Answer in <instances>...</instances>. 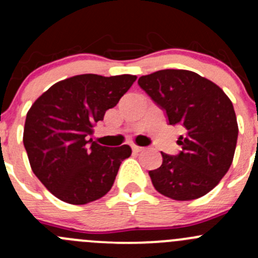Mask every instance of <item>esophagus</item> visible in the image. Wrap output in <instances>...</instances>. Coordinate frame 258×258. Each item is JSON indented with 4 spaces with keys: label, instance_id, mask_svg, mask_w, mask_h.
<instances>
[{
    "label": "esophagus",
    "instance_id": "esophagus-1",
    "mask_svg": "<svg viewBox=\"0 0 258 258\" xmlns=\"http://www.w3.org/2000/svg\"><path fill=\"white\" fill-rule=\"evenodd\" d=\"M142 150H144V147H141V146H137V145H134V146H132V151H134L135 153L141 152Z\"/></svg>",
    "mask_w": 258,
    "mask_h": 258
}]
</instances>
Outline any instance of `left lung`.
Segmentation results:
<instances>
[{"mask_svg": "<svg viewBox=\"0 0 258 258\" xmlns=\"http://www.w3.org/2000/svg\"><path fill=\"white\" fill-rule=\"evenodd\" d=\"M139 85L166 111L168 123L184 128L181 152H161L162 165L148 172L153 187L176 201L205 196L233 161L238 124L232 102L216 83L187 70H161L140 77Z\"/></svg>", "mask_w": 258, "mask_h": 258, "instance_id": "obj_1", "label": "left lung"}]
</instances>
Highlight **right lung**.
Returning a JSON list of instances; mask_svg holds the SVG:
<instances>
[{
    "mask_svg": "<svg viewBox=\"0 0 258 258\" xmlns=\"http://www.w3.org/2000/svg\"><path fill=\"white\" fill-rule=\"evenodd\" d=\"M136 79L77 75L54 83L31 106L23 145L36 177L58 200L85 205L111 189L131 147H106L88 137Z\"/></svg>",
    "mask_w": 258,
    "mask_h": 258,
    "instance_id": "obj_1",
    "label": "right lung"
}]
</instances>
